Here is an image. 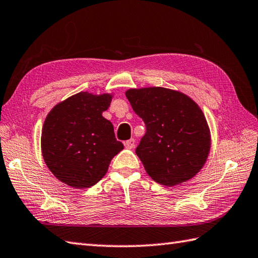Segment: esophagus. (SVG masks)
Listing matches in <instances>:
<instances>
[{
    "mask_svg": "<svg viewBox=\"0 0 258 258\" xmlns=\"http://www.w3.org/2000/svg\"><path fill=\"white\" fill-rule=\"evenodd\" d=\"M124 146L126 147V149H133V147L135 146V140L134 139H131V140H127L124 142Z\"/></svg>",
    "mask_w": 258,
    "mask_h": 258,
    "instance_id": "34e87169",
    "label": "esophagus"
}]
</instances>
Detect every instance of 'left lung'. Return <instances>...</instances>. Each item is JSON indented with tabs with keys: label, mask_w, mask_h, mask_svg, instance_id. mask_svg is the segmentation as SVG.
Masks as SVG:
<instances>
[{
	"label": "left lung",
	"mask_w": 258,
	"mask_h": 258,
	"mask_svg": "<svg viewBox=\"0 0 258 258\" xmlns=\"http://www.w3.org/2000/svg\"><path fill=\"white\" fill-rule=\"evenodd\" d=\"M125 95L146 126L135 152L147 174L166 186L195 176L211 147L210 130L199 105L183 93L164 87L131 89Z\"/></svg>",
	"instance_id": "left-lung-1"
}]
</instances>
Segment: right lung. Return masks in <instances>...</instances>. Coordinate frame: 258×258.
Wrapping results in <instances>:
<instances>
[{
    "instance_id": "right-lung-1",
    "label": "right lung",
    "mask_w": 258,
    "mask_h": 258,
    "mask_svg": "<svg viewBox=\"0 0 258 258\" xmlns=\"http://www.w3.org/2000/svg\"><path fill=\"white\" fill-rule=\"evenodd\" d=\"M112 95L81 92L58 103L45 118L42 154L57 179L75 188L95 185L112 158L124 149L114 127L102 116Z\"/></svg>"
}]
</instances>
